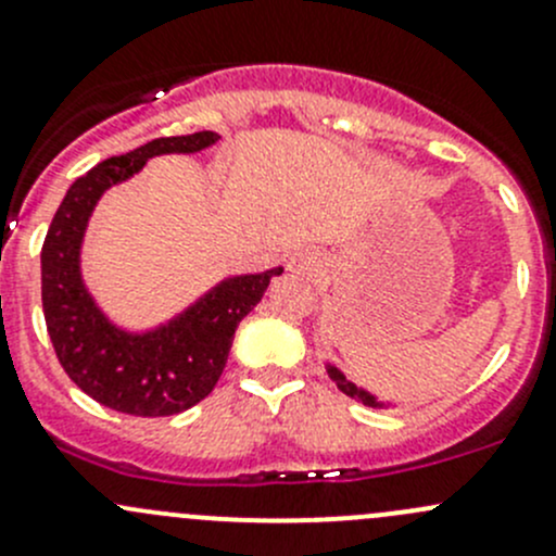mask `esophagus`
<instances>
[{
	"mask_svg": "<svg viewBox=\"0 0 556 556\" xmlns=\"http://www.w3.org/2000/svg\"><path fill=\"white\" fill-rule=\"evenodd\" d=\"M323 255L317 250H299L288 257V268L301 277H319L323 274Z\"/></svg>",
	"mask_w": 556,
	"mask_h": 556,
	"instance_id": "34e87169",
	"label": "esophagus"
}]
</instances>
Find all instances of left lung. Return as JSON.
I'll return each mask as SVG.
<instances>
[{
  "instance_id": "left-lung-1",
  "label": "left lung",
  "mask_w": 556,
  "mask_h": 556,
  "mask_svg": "<svg viewBox=\"0 0 556 556\" xmlns=\"http://www.w3.org/2000/svg\"><path fill=\"white\" fill-rule=\"evenodd\" d=\"M325 371H328V377L333 379L336 387H339V390L344 392V395L355 397V401L366 403V406H371V408H395V403H390V401H382V397H377V395H374V392H368L366 387H361V384H355V382H352V379L346 377V374L341 371L339 366H333V363H328V361H325Z\"/></svg>"
}]
</instances>
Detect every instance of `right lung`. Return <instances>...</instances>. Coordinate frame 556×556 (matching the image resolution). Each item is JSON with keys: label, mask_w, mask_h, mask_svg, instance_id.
Segmentation results:
<instances>
[{"label": "right lung", "mask_w": 556, "mask_h": 556, "mask_svg": "<svg viewBox=\"0 0 556 556\" xmlns=\"http://www.w3.org/2000/svg\"><path fill=\"white\" fill-rule=\"evenodd\" d=\"M215 131L161 137L93 166L72 182L42 244V312L59 363L86 395L134 417H169L195 406L226 368L239 323L261 304L282 266L226 277L164 323L117 325L83 279L88 223L112 185L131 179L155 155L212 148Z\"/></svg>", "instance_id": "obj_1"}]
</instances>
